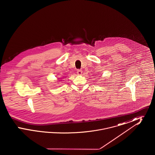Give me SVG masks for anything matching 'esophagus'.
Here are the masks:
<instances>
[{
    "label": "esophagus",
    "instance_id": "esophagus-1",
    "mask_svg": "<svg viewBox=\"0 0 155 155\" xmlns=\"http://www.w3.org/2000/svg\"><path fill=\"white\" fill-rule=\"evenodd\" d=\"M77 73V74H78V75H81L82 73V71L81 70H78Z\"/></svg>",
    "mask_w": 155,
    "mask_h": 155
}]
</instances>
